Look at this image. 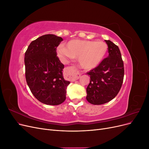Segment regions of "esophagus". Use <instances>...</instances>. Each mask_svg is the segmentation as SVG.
<instances>
[{
	"mask_svg": "<svg viewBox=\"0 0 149 149\" xmlns=\"http://www.w3.org/2000/svg\"><path fill=\"white\" fill-rule=\"evenodd\" d=\"M66 74L68 76L70 80L75 81L79 79L80 77V74L78 71H76V68L73 66L67 67L65 69Z\"/></svg>",
	"mask_w": 149,
	"mask_h": 149,
	"instance_id": "obj_1",
	"label": "esophagus"
}]
</instances>
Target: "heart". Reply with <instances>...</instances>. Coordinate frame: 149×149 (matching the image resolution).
I'll list each match as a JSON object with an SVG mask.
<instances>
[{
    "instance_id": "heart-1",
    "label": "heart",
    "mask_w": 149,
    "mask_h": 149,
    "mask_svg": "<svg viewBox=\"0 0 149 149\" xmlns=\"http://www.w3.org/2000/svg\"><path fill=\"white\" fill-rule=\"evenodd\" d=\"M57 53L61 58H78L80 68L91 70L101 64L108 51L107 45L102 41L73 40L66 43V48L60 46Z\"/></svg>"
}]
</instances>
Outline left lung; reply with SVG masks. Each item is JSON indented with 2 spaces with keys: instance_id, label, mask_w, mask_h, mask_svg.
I'll return each mask as SVG.
<instances>
[{
  "instance_id": "left-lung-1",
  "label": "left lung",
  "mask_w": 149,
  "mask_h": 149,
  "mask_svg": "<svg viewBox=\"0 0 149 149\" xmlns=\"http://www.w3.org/2000/svg\"><path fill=\"white\" fill-rule=\"evenodd\" d=\"M105 42L109 55L87 73L91 79L86 88V100L94 105L103 104L114 99L120 91L124 79V63L119 48L110 40Z\"/></svg>"
}]
</instances>
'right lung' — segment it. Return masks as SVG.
<instances>
[{
    "label": "right lung",
    "mask_w": 149,
    "mask_h": 149,
    "mask_svg": "<svg viewBox=\"0 0 149 149\" xmlns=\"http://www.w3.org/2000/svg\"><path fill=\"white\" fill-rule=\"evenodd\" d=\"M62 40L53 34L41 36L30 43L25 53L26 83L33 95L47 105L63 102L70 83L65 80L64 65L56 56V47Z\"/></svg>",
    "instance_id": "1"
}]
</instances>
